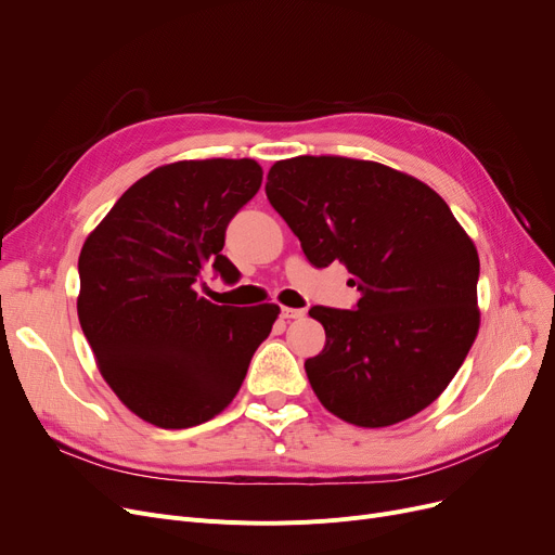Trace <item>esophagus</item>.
Returning <instances> with one entry per match:
<instances>
[{
	"instance_id": "1",
	"label": "esophagus",
	"mask_w": 555,
	"mask_h": 555,
	"mask_svg": "<svg viewBox=\"0 0 555 555\" xmlns=\"http://www.w3.org/2000/svg\"><path fill=\"white\" fill-rule=\"evenodd\" d=\"M281 317L283 319H304L306 317V310L304 308H281Z\"/></svg>"
}]
</instances>
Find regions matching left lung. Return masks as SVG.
<instances>
[{"label": "left lung", "mask_w": 555, "mask_h": 555, "mask_svg": "<svg viewBox=\"0 0 555 555\" xmlns=\"http://www.w3.org/2000/svg\"><path fill=\"white\" fill-rule=\"evenodd\" d=\"M266 193L310 266L339 260L353 310L312 306L326 346L306 360L331 414L387 427L450 385L479 331V256L446 199L410 175L348 157L276 162Z\"/></svg>", "instance_id": "1"}]
</instances>
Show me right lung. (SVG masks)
Returning <instances> with one entry per match:
<instances>
[{"label":"right lung","instance_id":"1","mask_svg":"<svg viewBox=\"0 0 555 555\" xmlns=\"http://www.w3.org/2000/svg\"><path fill=\"white\" fill-rule=\"evenodd\" d=\"M254 159L159 166L134 182L87 236L80 328L105 383L139 418L184 429L236 398L279 306H218L197 297L202 274L241 279L224 231L258 193Z\"/></svg>","mask_w":555,"mask_h":555}]
</instances>
